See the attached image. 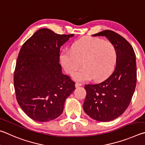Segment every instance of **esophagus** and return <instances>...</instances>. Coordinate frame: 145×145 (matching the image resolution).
<instances>
[{"label": "esophagus", "instance_id": "1", "mask_svg": "<svg viewBox=\"0 0 145 145\" xmlns=\"http://www.w3.org/2000/svg\"><path fill=\"white\" fill-rule=\"evenodd\" d=\"M83 84L82 83H79V82H76V84H75V86H76V87H80V86H82Z\"/></svg>", "mask_w": 145, "mask_h": 145}]
</instances>
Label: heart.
Instances as JSON below:
<instances>
[{"label": "heart", "mask_w": 145, "mask_h": 145, "mask_svg": "<svg viewBox=\"0 0 145 145\" xmlns=\"http://www.w3.org/2000/svg\"><path fill=\"white\" fill-rule=\"evenodd\" d=\"M117 57L112 43L97 37H85L73 44L72 50H65L60 56V63L68 74H72L80 65L83 67L73 74L76 80L93 78L102 80L111 74Z\"/></svg>", "instance_id": "obj_1"}]
</instances>
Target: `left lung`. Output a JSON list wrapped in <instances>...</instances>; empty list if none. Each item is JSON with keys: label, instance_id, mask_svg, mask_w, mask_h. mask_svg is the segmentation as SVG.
Instances as JSON below:
<instances>
[{"label": "left lung", "instance_id": "obj_1", "mask_svg": "<svg viewBox=\"0 0 145 145\" xmlns=\"http://www.w3.org/2000/svg\"><path fill=\"white\" fill-rule=\"evenodd\" d=\"M92 36H105L115 46L116 65L104 82L85 85L87 95L83 107L94 120L109 121L122 115L132 100L137 80L136 55L130 43L112 30H103Z\"/></svg>", "mask_w": 145, "mask_h": 145}]
</instances>
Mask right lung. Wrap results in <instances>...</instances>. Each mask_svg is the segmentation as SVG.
I'll use <instances>...</instances> for the list:
<instances>
[{
	"instance_id": "add662e5",
	"label": "right lung",
	"mask_w": 145,
	"mask_h": 145,
	"mask_svg": "<svg viewBox=\"0 0 145 145\" xmlns=\"http://www.w3.org/2000/svg\"><path fill=\"white\" fill-rule=\"evenodd\" d=\"M74 34H58L48 29L35 32L20 49L14 74L18 103L25 114L40 122L58 117L75 82L63 74L60 47Z\"/></svg>"
}]
</instances>
